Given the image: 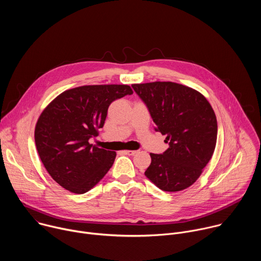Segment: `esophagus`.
Returning a JSON list of instances; mask_svg holds the SVG:
<instances>
[{
	"label": "esophagus",
	"instance_id": "esophagus-1",
	"mask_svg": "<svg viewBox=\"0 0 261 261\" xmlns=\"http://www.w3.org/2000/svg\"><path fill=\"white\" fill-rule=\"evenodd\" d=\"M137 153V151H124V154L125 155H128V156H133Z\"/></svg>",
	"mask_w": 261,
	"mask_h": 261
}]
</instances>
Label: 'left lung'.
I'll list each match as a JSON object with an SVG mask.
<instances>
[{"label": "left lung", "instance_id": "8db88e82", "mask_svg": "<svg viewBox=\"0 0 261 261\" xmlns=\"http://www.w3.org/2000/svg\"><path fill=\"white\" fill-rule=\"evenodd\" d=\"M146 105L156 131L166 135L169 147L151 153L144 174L166 192L187 189L200 176L217 142V119L205 97L194 89L171 82L132 85Z\"/></svg>", "mask_w": 261, "mask_h": 261}]
</instances>
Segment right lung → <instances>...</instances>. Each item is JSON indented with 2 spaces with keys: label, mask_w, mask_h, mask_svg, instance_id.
Segmentation results:
<instances>
[{
  "label": "right lung",
  "mask_w": 261,
  "mask_h": 261,
  "mask_svg": "<svg viewBox=\"0 0 261 261\" xmlns=\"http://www.w3.org/2000/svg\"><path fill=\"white\" fill-rule=\"evenodd\" d=\"M133 94L127 85L83 86L67 90L42 111L35 143L50 176L66 190L84 194L113 166L116 152L90 143L98 136L110 103Z\"/></svg>",
  "instance_id": "add662e5"
}]
</instances>
